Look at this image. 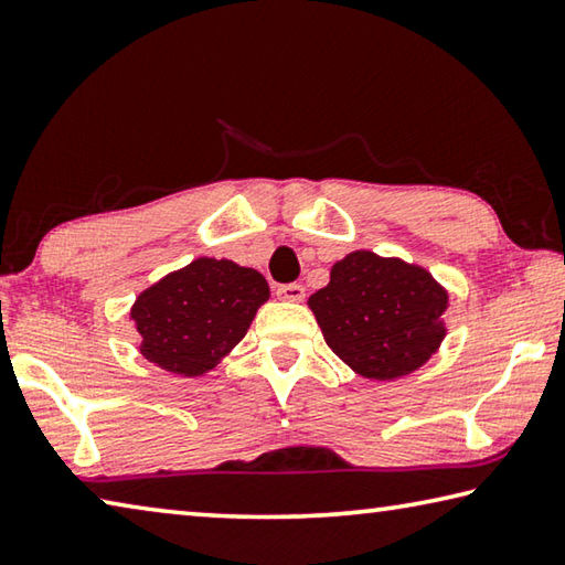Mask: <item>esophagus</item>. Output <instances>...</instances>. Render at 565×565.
I'll return each mask as SVG.
<instances>
[{"label": "esophagus", "instance_id": "obj_1", "mask_svg": "<svg viewBox=\"0 0 565 565\" xmlns=\"http://www.w3.org/2000/svg\"><path fill=\"white\" fill-rule=\"evenodd\" d=\"M277 298L280 300H288V302H300L305 298V288L300 282H285V285H277Z\"/></svg>", "mask_w": 565, "mask_h": 565}]
</instances>
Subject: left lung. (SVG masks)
Here are the masks:
<instances>
[{
    "instance_id": "left-lung-1",
    "label": "left lung",
    "mask_w": 565,
    "mask_h": 565,
    "mask_svg": "<svg viewBox=\"0 0 565 565\" xmlns=\"http://www.w3.org/2000/svg\"><path fill=\"white\" fill-rule=\"evenodd\" d=\"M310 308L342 362L362 377L394 380L437 352L447 292L422 267L360 250L332 267Z\"/></svg>"
}]
</instances>
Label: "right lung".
<instances>
[{
    "mask_svg": "<svg viewBox=\"0 0 565 565\" xmlns=\"http://www.w3.org/2000/svg\"><path fill=\"white\" fill-rule=\"evenodd\" d=\"M267 295L253 267L198 257L138 295L131 320L143 338L141 354L168 372L198 377L245 338Z\"/></svg>",
    "mask_w": 565,
    "mask_h": 565,
    "instance_id": "add662e5",
    "label": "right lung"
}]
</instances>
